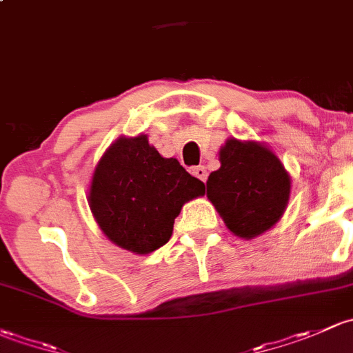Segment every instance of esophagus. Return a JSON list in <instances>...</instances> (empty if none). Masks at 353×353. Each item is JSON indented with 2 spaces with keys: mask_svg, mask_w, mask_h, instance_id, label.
I'll return each mask as SVG.
<instances>
[{
  "mask_svg": "<svg viewBox=\"0 0 353 353\" xmlns=\"http://www.w3.org/2000/svg\"><path fill=\"white\" fill-rule=\"evenodd\" d=\"M192 175L197 176L199 180L205 181L207 180V170L203 168V166H195V168H192Z\"/></svg>",
  "mask_w": 353,
  "mask_h": 353,
  "instance_id": "1",
  "label": "esophagus"
}]
</instances>
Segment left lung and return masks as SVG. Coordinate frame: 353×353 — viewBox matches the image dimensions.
<instances>
[{
    "instance_id": "8db88e82",
    "label": "left lung",
    "mask_w": 353,
    "mask_h": 353,
    "mask_svg": "<svg viewBox=\"0 0 353 353\" xmlns=\"http://www.w3.org/2000/svg\"><path fill=\"white\" fill-rule=\"evenodd\" d=\"M221 168L209 175L207 197L232 234L253 239L279 223L290 195V176L265 144L228 139Z\"/></svg>"
}]
</instances>
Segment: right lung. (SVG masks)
Here are the masks:
<instances>
[{
    "label": "right lung",
    "mask_w": 353,
    "mask_h": 353,
    "mask_svg": "<svg viewBox=\"0 0 353 353\" xmlns=\"http://www.w3.org/2000/svg\"><path fill=\"white\" fill-rule=\"evenodd\" d=\"M203 183L175 158H163L148 136L119 137L98 161L88 203L103 234L123 250L148 255L172 238L185 202Z\"/></svg>",
    "instance_id": "1"
}]
</instances>
